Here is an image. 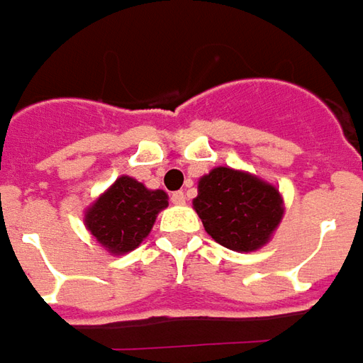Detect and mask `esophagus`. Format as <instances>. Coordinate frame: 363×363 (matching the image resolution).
Wrapping results in <instances>:
<instances>
[{
  "mask_svg": "<svg viewBox=\"0 0 363 363\" xmlns=\"http://www.w3.org/2000/svg\"><path fill=\"white\" fill-rule=\"evenodd\" d=\"M171 201L174 202V204H184V202H186V194H184V192H182V191L172 192Z\"/></svg>",
  "mask_w": 363,
  "mask_h": 363,
  "instance_id": "1",
  "label": "esophagus"
}]
</instances>
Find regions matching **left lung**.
<instances>
[{"mask_svg":"<svg viewBox=\"0 0 363 363\" xmlns=\"http://www.w3.org/2000/svg\"><path fill=\"white\" fill-rule=\"evenodd\" d=\"M192 204L204 230L236 252L264 246L284 214L280 192L272 184L228 167L202 177Z\"/></svg>","mask_w":363,"mask_h":363,"instance_id":"8db88e82","label":"left lung"}]
</instances>
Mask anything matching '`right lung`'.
I'll return each instance as SVG.
<instances>
[{"mask_svg": "<svg viewBox=\"0 0 363 363\" xmlns=\"http://www.w3.org/2000/svg\"><path fill=\"white\" fill-rule=\"evenodd\" d=\"M167 204L164 191H149L139 181L121 177L89 208L85 224L109 252L125 254L147 238L157 214Z\"/></svg>", "mask_w": 363, "mask_h": 363, "instance_id": "obj_1", "label": "right lung"}]
</instances>
